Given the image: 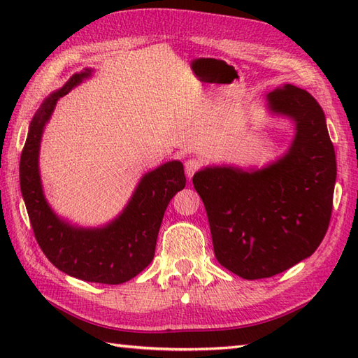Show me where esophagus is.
I'll use <instances>...</instances> for the list:
<instances>
[{
    "label": "esophagus",
    "instance_id": "obj_1",
    "mask_svg": "<svg viewBox=\"0 0 358 358\" xmlns=\"http://www.w3.org/2000/svg\"><path fill=\"white\" fill-rule=\"evenodd\" d=\"M201 167V162L200 159H196V158H191V159H187V162L185 163V171H186V175L189 178L192 177V175L199 171Z\"/></svg>",
    "mask_w": 358,
    "mask_h": 358
}]
</instances>
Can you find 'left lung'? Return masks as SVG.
<instances>
[{"instance_id": "8db88e82", "label": "left lung", "mask_w": 358, "mask_h": 358, "mask_svg": "<svg viewBox=\"0 0 358 358\" xmlns=\"http://www.w3.org/2000/svg\"><path fill=\"white\" fill-rule=\"evenodd\" d=\"M268 103L295 121L287 154L262 171L217 166L192 178L218 263L246 280L277 275L315 252L328 231L337 177L336 152L315 98L285 85L268 94Z\"/></svg>"}]
</instances>
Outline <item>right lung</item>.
Instances as JSON below:
<instances>
[{
	"label": "right lung",
	"mask_w": 358,
	"mask_h": 358,
	"mask_svg": "<svg viewBox=\"0 0 358 358\" xmlns=\"http://www.w3.org/2000/svg\"><path fill=\"white\" fill-rule=\"evenodd\" d=\"M90 73L86 69L72 75L36 110L21 152L20 186L35 238L55 268L92 283L120 285L138 275L152 262L164 210L172 196L186 186V177L180 162L148 172L123 214L104 227H75L53 214L44 199L38 169L41 135L57 101Z\"/></svg>",
	"instance_id": "obj_1"
}]
</instances>
